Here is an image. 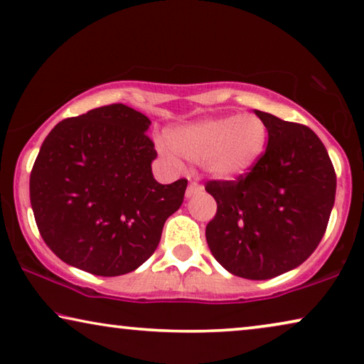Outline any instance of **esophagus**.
<instances>
[{
	"mask_svg": "<svg viewBox=\"0 0 364 364\" xmlns=\"http://www.w3.org/2000/svg\"><path fill=\"white\" fill-rule=\"evenodd\" d=\"M201 189H203V186L199 184L198 178H189V184H188V189H186V196L188 198H191L194 193L201 191Z\"/></svg>",
	"mask_w": 364,
	"mask_h": 364,
	"instance_id": "1",
	"label": "esophagus"
}]
</instances>
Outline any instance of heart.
<instances>
[{"instance_id": "heart-1", "label": "heart", "mask_w": 364, "mask_h": 364, "mask_svg": "<svg viewBox=\"0 0 364 364\" xmlns=\"http://www.w3.org/2000/svg\"><path fill=\"white\" fill-rule=\"evenodd\" d=\"M170 145L188 160L204 163L213 176L231 180L257 165L267 145V127L254 114L208 119L173 130ZM160 148L173 156L166 145Z\"/></svg>"}]
</instances>
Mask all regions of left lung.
Listing matches in <instances>:
<instances>
[{
    "mask_svg": "<svg viewBox=\"0 0 364 364\" xmlns=\"http://www.w3.org/2000/svg\"><path fill=\"white\" fill-rule=\"evenodd\" d=\"M269 141L252 170L209 180L218 211L206 226L214 259L250 280L277 277L314 254L328 226L336 175L328 151L306 125L255 110Z\"/></svg>",
    "mask_w": 364,
    "mask_h": 364,
    "instance_id": "left-lung-1",
    "label": "left lung"
}]
</instances>
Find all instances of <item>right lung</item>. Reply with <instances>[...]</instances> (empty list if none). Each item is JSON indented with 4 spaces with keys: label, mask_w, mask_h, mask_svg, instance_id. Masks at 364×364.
Wrapping results in <instances>:
<instances>
[{
    "label": "right lung",
    "mask_w": 364,
    "mask_h": 364,
    "mask_svg": "<svg viewBox=\"0 0 364 364\" xmlns=\"http://www.w3.org/2000/svg\"><path fill=\"white\" fill-rule=\"evenodd\" d=\"M150 119L110 104L59 122L41 146L29 196L41 237L65 264L115 277L150 259L188 180L151 173Z\"/></svg>",
    "instance_id": "obj_1"
}]
</instances>
